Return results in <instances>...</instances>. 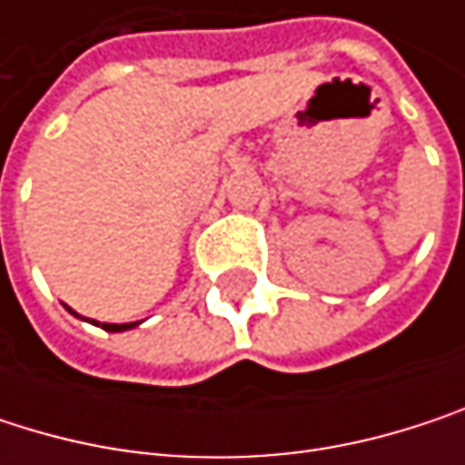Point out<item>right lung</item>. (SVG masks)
Masks as SVG:
<instances>
[{"label": "right lung", "mask_w": 465, "mask_h": 465, "mask_svg": "<svg viewBox=\"0 0 465 465\" xmlns=\"http://www.w3.org/2000/svg\"><path fill=\"white\" fill-rule=\"evenodd\" d=\"M96 323V321H94ZM99 325V323H96ZM102 328L104 331H126V328H134V323H124V325H118V323H102Z\"/></svg>", "instance_id": "add662e5"}]
</instances>
